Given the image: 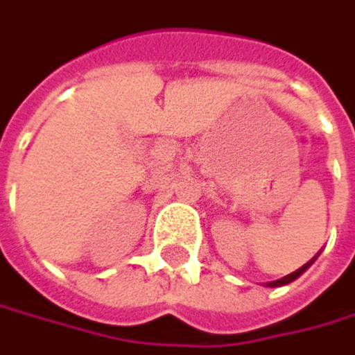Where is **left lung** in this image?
I'll return each instance as SVG.
<instances>
[{
  "instance_id": "1",
  "label": "left lung",
  "mask_w": 355,
  "mask_h": 355,
  "mask_svg": "<svg viewBox=\"0 0 355 355\" xmlns=\"http://www.w3.org/2000/svg\"><path fill=\"white\" fill-rule=\"evenodd\" d=\"M311 263H313V259L309 261V263H305V265H303V267H300L297 271H293V273H289V275H285V277H282V279H277V282L269 283V285H271V287H277V285H287V283H291V282H293V279H297V277L302 275L303 271H305V269H307V267H309Z\"/></svg>"
}]
</instances>
